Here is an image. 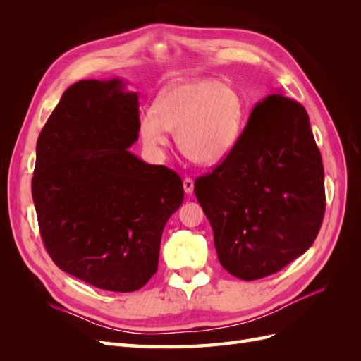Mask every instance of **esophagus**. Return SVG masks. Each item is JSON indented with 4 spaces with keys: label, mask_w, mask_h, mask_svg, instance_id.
<instances>
[{
    "label": "esophagus",
    "mask_w": 361,
    "mask_h": 361,
    "mask_svg": "<svg viewBox=\"0 0 361 361\" xmlns=\"http://www.w3.org/2000/svg\"><path fill=\"white\" fill-rule=\"evenodd\" d=\"M183 190L187 194H191L194 190V180L191 178H185L183 179Z\"/></svg>",
    "instance_id": "34e87169"
}]
</instances>
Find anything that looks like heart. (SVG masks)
<instances>
[{"mask_svg":"<svg viewBox=\"0 0 361 361\" xmlns=\"http://www.w3.org/2000/svg\"><path fill=\"white\" fill-rule=\"evenodd\" d=\"M243 99L232 85L215 80H190L164 90L155 111L140 114L138 133L145 146L159 150L169 143L167 130H176L182 154L195 164L223 161L241 133Z\"/></svg>","mask_w":361,"mask_h":361,"instance_id":"b5f03b06","label":"heart"}]
</instances>
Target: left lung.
<instances>
[{"instance_id": "obj_1", "label": "left lung", "mask_w": 361, "mask_h": 361, "mask_svg": "<svg viewBox=\"0 0 361 361\" xmlns=\"http://www.w3.org/2000/svg\"><path fill=\"white\" fill-rule=\"evenodd\" d=\"M194 194L221 267L241 280L279 272L310 248L325 212L324 166L304 106L268 94Z\"/></svg>"}]
</instances>
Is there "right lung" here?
<instances>
[{
  "instance_id": "obj_1",
  "label": "right lung",
  "mask_w": 361,
  "mask_h": 361,
  "mask_svg": "<svg viewBox=\"0 0 361 361\" xmlns=\"http://www.w3.org/2000/svg\"><path fill=\"white\" fill-rule=\"evenodd\" d=\"M125 85H71L37 138L31 179L54 264L111 292L138 290L155 274L162 231L183 202L178 173L128 150L140 117L138 94Z\"/></svg>"
}]
</instances>
